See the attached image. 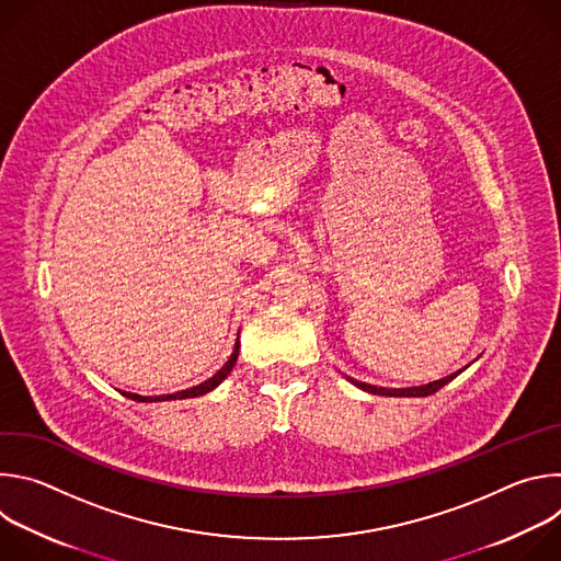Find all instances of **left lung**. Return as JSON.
Instances as JSON below:
<instances>
[{
  "label": "left lung",
  "mask_w": 561,
  "mask_h": 561,
  "mask_svg": "<svg viewBox=\"0 0 561 561\" xmlns=\"http://www.w3.org/2000/svg\"><path fill=\"white\" fill-rule=\"evenodd\" d=\"M461 370L448 375V377H442L437 381H431V383H424V386H411V388H381V386H373V383H366V381H357L348 375H344L353 386L366 390V392H373V394H386V397H428L433 392H437L442 386H446L448 381H453Z\"/></svg>",
  "instance_id": "1"
}]
</instances>
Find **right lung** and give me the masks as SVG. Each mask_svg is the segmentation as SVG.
I'll use <instances>...</instances> for the list:
<instances>
[{"instance_id": "1", "label": "right lung", "mask_w": 561, "mask_h": 561, "mask_svg": "<svg viewBox=\"0 0 561 561\" xmlns=\"http://www.w3.org/2000/svg\"><path fill=\"white\" fill-rule=\"evenodd\" d=\"M237 355H239V335H237V340H234V346H232V353H230V357H228V362L213 375V377H208L206 381H202V383H197V386H193V388H186V390H178V392H171V394H137V392H126V390H122V394H126V397H130V399H135V402H169V399H188V397H199V394H206V392H210V390H215L228 375H230V370H232V366L237 364Z\"/></svg>"}]
</instances>
